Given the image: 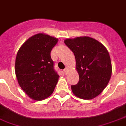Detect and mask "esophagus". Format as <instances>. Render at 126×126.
Segmentation results:
<instances>
[{
	"mask_svg": "<svg viewBox=\"0 0 126 126\" xmlns=\"http://www.w3.org/2000/svg\"><path fill=\"white\" fill-rule=\"evenodd\" d=\"M69 71V68H67V67H66L65 69H64V72H65V74L67 73V72Z\"/></svg>",
	"mask_w": 126,
	"mask_h": 126,
	"instance_id": "1",
	"label": "esophagus"
}]
</instances>
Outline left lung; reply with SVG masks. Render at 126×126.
Here are the masks:
<instances>
[{
  "label": "left lung",
  "mask_w": 126,
  "mask_h": 126,
  "mask_svg": "<svg viewBox=\"0 0 126 126\" xmlns=\"http://www.w3.org/2000/svg\"><path fill=\"white\" fill-rule=\"evenodd\" d=\"M65 45L73 52L79 81L72 85L76 96L84 100L96 97L105 89L112 75V63L107 49L93 37L66 39Z\"/></svg>",
  "instance_id": "left-lung-1"
}]
</instances>
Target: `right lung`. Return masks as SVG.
<instances>
[{"label":"right lung","mask_w":126,"mask_h":126,"mask_svg":"<svg viewBox=\"0 0 126 126\" xmlns=\"http://www.w3.org/2000/svg\"><path fill=\"white\" fill-rule=\"evenodd\" d=\"M57 42V38L37 33L28 39L17 53L15 73L18 84L34 100L49 97L58 82L59 76L51 58V51Z\"/></svg>","instance_id":"add662e5"}]
</instances>
